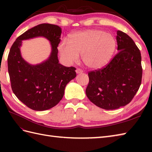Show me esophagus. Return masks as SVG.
Masks as SVG:
<instances>
[{
  "instance_id": "34e87169",
  "label": "esophagus",
  "mask_w": 152,
  "mask_h": 152,
  "mask_svg": "<svg viewBox=\"0 0 152 152\" xmlns=\"http://www.w3.org/2000/svg\"><path fill=\"white\" fill-rule=\"evenodd\" d=\"M76 72L77 74L82 73V72H83V70L82 69H80V68H77L76 70Z\"/></svg>"
}]
</instances>
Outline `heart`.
Returning <instances> with one entry per match:
<instances>
[{"label": "heart", "instance_id": "1", "mask_svg": "<svg viewBox=\"0 0 152 152\" xmlns=\"http://www.w3.org/2000/svg\"><path fill=\"white\" fill-rule=\"evenodd\" d=\"M115 48V41L112 35L94 29L74 34L70 40L64 38L59 44V50L67 62H75L79 59V54H82L87 66L99 69L110 60Z\"/></svg>", "mask_w": 152, "mask_h": 152}]
</instances>
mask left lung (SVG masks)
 Wrapping results in <instances>:
<instances>
[{
	"instance_id": "left-lung-1",
	"label": "left lung",
	"mask_w": 152,
	"mask_h": 152,
	"mask_svg": "<svg viewBox=\"0 0 152 152\" xmlns=\"http://www.w3.org/2000/svg\"><path fill=\"white\" fill-rule=\"evenodd\" d=\"M118 52L101 69L88 72L86 95L90 101L105 110L129 104L139 89L142 77L141 53L133 39L118 31Z\"/></svg>"
}]
</instances>
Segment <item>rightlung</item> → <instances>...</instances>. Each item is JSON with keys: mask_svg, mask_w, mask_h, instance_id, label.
Listing matches in <instances>:
<instances>
[{"mask_svg": "<svg viewBox=\"0 0 152 152\" xmlns=\"http://www.w3.org/2000/svg\"><path fill=\"white\" fill-rule=\"evenodd\" d=\"M61 28L43 23L30 28L14 42L8 56V70L13 92L27 107L37 111L53 108L62 99L66 84L76 76V68L59 63L57 46ZM44 36L51 42L53 51L46 61L31 66L21 57L19 48L23 39Z\"/></svg>", "mask_w": 152, "mask_h": 152, "instance_id": "add662e5", "label": "right lung"}]
</instances>
